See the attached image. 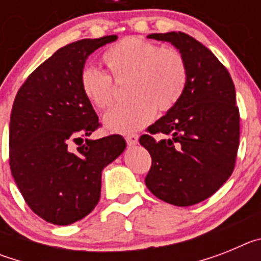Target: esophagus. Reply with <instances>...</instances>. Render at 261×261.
I'll list each match as a JSON object with an SVG mask.
<instances>
[{
	"instance_id": "esophagus-1",
	"label": "esophagus",
	"mask_w": 261,
	"mask_h": 261,
	"mask_svg": "<svg viewBox=\"0 0 261 261\" xmlns=\"http://www.w3.org/2000/svg\"><path fill=\"white\" fill-rule=\"evenodd\" d=\"M126 140V144L130 145V146H133V145H136L138 142V136L137 135H128L125 137Z\"/></svg>"
}]
</instances>
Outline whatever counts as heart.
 Masks as SVG:
<instances>
[{
  "label": "heart",
  "instance_id": "heart-1",
  "mask_svg": "<svg viewBox=\"0 0 261 261\" xmlns=\"http://www.w3.org/2000/svg\"><path fill=\"white\" fill-rule=\"evenodd\" d=\"M116 82H126L130 102L106 114L105 126L116 133H133L154 119L155 110L167 112L180 100L187 86L188 70L181 53L141 38H125L111 45L102 56ZM81 89L87 102L106 110L114 102L110 75L86 66L81 73Z\"/></svg>",
  "mask_w": 261,
  "mask_h": 261
}]
</instances>
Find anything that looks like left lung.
<instances>
[{"label": "left lung", "instance_id": "left-lung-1", "mask_svg": "<svg viewBox=\"0 0 261 261\" xmlns=\"http://www.w3.org/2000/svg\"><path fill=\"white\" fill-rule=\"evenodd\" d=\"M184 57L188 70L180 100L147 128L167 139L142 135L151 155L145 184L158 199L190 206L211 197L234 170L239 146V110L229 71L200 41L184 32L151 34Z\"/></svg>", "mask_w": 261, "mask_h": 261}]
</instances>
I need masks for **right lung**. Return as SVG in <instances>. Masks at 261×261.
Masks as SVG:
<instances>
[{
  "label": "right lung",
  "mask_w": 261,
  "mask_h": 261,
  "mask_svg": "<svg viewBox=\"0 0 261 261\" xmlns=\"http://www.w3.org/2000/svg\"><path fill=\"white\" fill-rule=\"evenodd\" d=\"M116 39H82L60 48L29 75L14 100L11 174L32 212L53 225L74 223L95 208L103 168L125 150L119 135L89 138L99 119L81 89L87 57Z\"/></svg>",
  "instance_id": "add662e5"
}]
</instances>
